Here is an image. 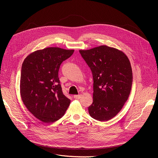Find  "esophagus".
Wrapping results in <instances>:
<instances>
[{"label": "esophagus", "instance_id": "34e87169", "mask_svg": "<svg viewBox=\"0 0 158 158\" xmlns=\"http://www.w3.org/2000/svg\"><path fill=\"white\" fill-rule=\"evenodd\" d=\"M73 98L76 99H79L81 98V95H73Z\"/></svg>", "mask_w": 158, "mask_h": 158}]
</instances>
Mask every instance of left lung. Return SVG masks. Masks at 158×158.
Here are the masks:
<instances>
[{
	"instance_id": "8db88e82",
	"label": "left lung",
	"mask_w": 158,
	"mask_h": 158,
	"mask_svg": "<svg viewBox=\"0 0 158 158\" xmlns=\"http://www.w3.org/2000/svg\"><path fill=\"white\" fill-rule=\"evenodd\" d=\"M79 52L93 75V103L89 114L98 121L109 120L120 112L129 96L132 83L130 61L122 51L106 45Z\"/></svg>"
}]
</instances>
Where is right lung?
I'll use <instances>...</instances> for the list:
<instances>
[{
	"label": "right lung",
	"mask_w": 158,
	"mask_h": 158,
	"mask_svg": "<svg viewBox=\"0 0 158 158\" xmlns=\"http://www.w3.org/2000/svg\"><path fill=\"white\" fill-rule=\"evenodd\" d=\"M74 50L47 47L32 52L24 60L21 70L20 95L27 110L44 123L61 118L70 100L62 92L58 72L62 62Z\"/></svg>",
	"instance_id": "1"
}]
</instances>
